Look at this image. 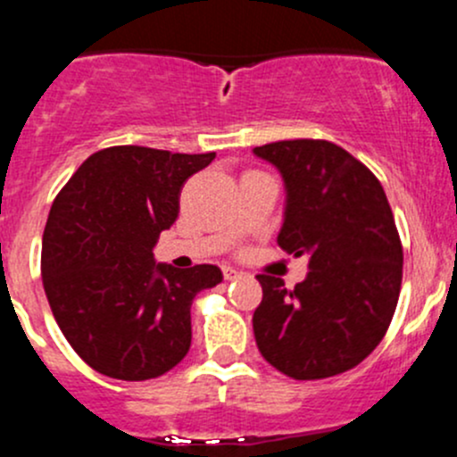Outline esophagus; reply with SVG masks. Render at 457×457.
Segmentation results:
<instances>
[{
	"label": "esophagus",
	"instance_id": "esophagus-1",
	"mask_svg": "<svg viewBox=\"0 0 457 457\" xmlns=\"http://www.w3.org/2000/svg\"><path fill=\"white\" fill-rule=\"evenodd\" d=\"M224 279H237V278H242V270H237V269H233V266H224Z\"/></svg>",
	"mask_w": 457,
	"mask_h": 457
}]
</instances>
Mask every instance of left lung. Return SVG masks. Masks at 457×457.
<instances>
[{
  "label": "left lung",
  "mask_w": 457,
  "mask_h": 457,
  "mask_svg": "<svg viewBox=\"0 0 457 457\" xmlns=\"http://www.w3.org/2000/svg\"><path fill=\"white\" fill-rule=\"evenodd\" d=\"M253 153L287 187L278 244L309 255V275L295 288L257 275V349L293 380L349 371L380 345L400 297L402 242L386 193L362 162L327 139H284Z\"/></svg>",
  "instance_id": "1"
}]
</instances>
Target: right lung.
<instances>
[{
    "label": "right lung",
    "mask_w": 457,
    "mask_h": 457,
    "mask_svg": "<svg viewBox=\"0 0 457 457\" xmlns=\"http://www.w3.org/2000/svg\"><path fill=\"white\" fill-rule=\"evenodd\" d=\"M215 153L111 146L93 153L55 197L42 242L48 304L75 353L97 373L142 382L191 349V304L222 282L215 264H155L179 193Z\"/></svg>",
    "instance_id": "obj_1"
}]
</instances>
